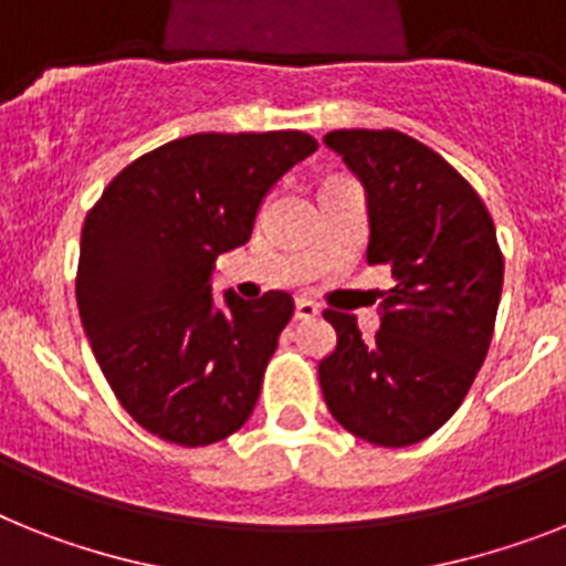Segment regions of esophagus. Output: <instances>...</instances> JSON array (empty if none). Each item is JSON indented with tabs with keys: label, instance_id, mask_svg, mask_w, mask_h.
Here are the masks:
<instances>
[{
	"label": "esophagus",
	"instance_id": "esophagus-1",
	"mask_svg": "<svg viewBox=\"0 0 566 566\" xmlns=\"http://www.w3.org/2000/svg\"><path fill=\"white\" fill-rule=\"evenodd\" d=\"M317 315H321V310H317L315 301H310V297H297V301H294V317L310 321V317H317Z\"/></svg>",
	"mask_w": 566,
	"mask_h": 566
}]
</instances>
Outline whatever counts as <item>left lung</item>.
<instances>
[{
    "instance_id": "left-lung-1",
    "label": "left lung",
    "mask_w": 566,
    "mask_h": 566,
    "mask_svg": "<svg viewBox=\"0 0 566 566\" xmlns=\"http://www.w3.org/2000/svg\"><path fill=\"white\" fill-rule=\"evenodd\" d=\"M367 193V263L387 265L381 326L326 310L338 344L317 364L326 408L353 437L422 442L454 417L492 344L503 254L483 199L446 158L396 129L324 135Z\"/></svg>"
}]
</instances>
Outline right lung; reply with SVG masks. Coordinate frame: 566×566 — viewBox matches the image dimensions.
Segmentation results:
<instances>
[{
  "instance_id": "1",
  "label": "right lung",
  "mask_w": 566,
  "mask_h": 566,
  "mask_svg": "<svg viewBox=\"0 0 566 566\" xmlns=\"http://www.w3.org/2000/svg\"><path fill=\"white\" fill-rule=\"evenodd\" d=\"M317 142L297 129L176 138L109 181L88 210L77 310L101 370L135 422L185 448L240 431L294 312L292 294L213 303L219 254Z\"/></svg>"
}]
</instances>
